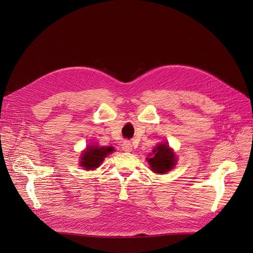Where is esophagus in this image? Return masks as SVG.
<instances>
[{"mask_svg": "<svg viewBox=\"0 0 253 253\" xmlns=\"http://www.w3.org/2000/svg\"><path fill=\"white\" fill-rule=\"evenodd\" d=\"M122 150L124 152H127V153L131 152L132 151V144H131V142L130 141H124L123 144H122Z\"/></svg>", "mask_w": 253, "mask_h": 253, "instance_id": "34e87169", "label": "esophagus"}]
</instances>
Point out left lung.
Listing matches in <instances>:
<instances>
[{
  "label": "left lung",
  "instance_id": "1",
  "mask_svg": "<svg viewBox=\"0 0 253 253\" xmlns=\"http://www.w3.org/2000/svg\"><path fill=\"white\" fill-rule=\"evenodd\" d=\"M151 169L155 173L164 174L166 172L174 168L176 165V156L172 151L167 142L159 143L150 154V158H147Z\"/></svg>",
  "mask_w": 253,
  "mask_h": 253
}]
</instances>
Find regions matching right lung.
<instances>
[{"label":"right lung","mask_w":253,"mask_h":253,"mask_svg":"<svg viewBox=\"0 0 253 253\" xmlns=\"http://www.w3.org/2000/svg\"><path fill=\"white\" fill-rule=\"evenodd\" d=\"M114 151L115 149L113 147H98L96 144L90 145L83 152L80 159V165L84 167L85 170H94L100 166L104 158Z\"/></svg>","instance_id":"obj_1"}]
</instances>
